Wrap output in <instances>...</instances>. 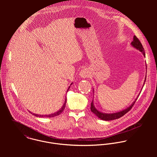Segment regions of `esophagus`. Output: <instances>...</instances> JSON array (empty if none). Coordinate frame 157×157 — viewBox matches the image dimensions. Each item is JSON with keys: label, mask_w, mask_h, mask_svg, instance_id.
<instances>
[{"label": "esophagus", "mask_w": 157, "mask_h": 157, "mask_svg": "<svg viewBox=\"0 0 157 157\" xmlns=\"http://www.w3.org/2000/svg\"><path fill=\"white\" fill-rule=\"evenodd\" d=\"M80 75L81 77H82V78H86V77H89L90 72H89L88 69H87L86 68H84L83 69H82L81 71Z\"/></svg>", "instance_id": "esophagus-1"}]
</instances>
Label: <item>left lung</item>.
I'll list each match as a JSON object with an SVG mask.
<instances>
[{
    "label": "left lung",
    "instance_id": "8db88e82",
    "mask_svg": "<svg viewBox=\"0 0 157 157\" xmlns=\"http://www.w3.org/2000/svg\"><path fill=\"white\" fill-rule=\"evenodd\" d=\"M131 45L135 48H136L137 49H138L139 51H140L141 52H142L143 55L145 56V52H144V49L143 48V46L141 44V43L140 42V41L139 40V39L136 37V36H134V40L131 42ZM146 78H145L144 82H146ZM136 99H135L134 103L129 107H128L127 109H124L122 111L116 112V113H102V112H100V111H97L94 106V103H93V100H92V101L91 102V104H90V110L95 115H96V116L97 117H98L101 120H105V121L115 120V119H117V118H119L121 117L122 116L125 115L127 112H129L132 109V106L134 105L135 103Z\"/></svg>",
    "mask_w": 157,
    "mask_h": 157
}]
</instances>
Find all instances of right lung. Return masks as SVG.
Returning <instances> with one entry per match:
<instances>
[{
  "mask_svg": "<svg viewBox=\"0 0 157 157\" xmlns=\"http://www.w3.org/2000/svg\"><path fill=\"white\" fill-rule=\"evenodd\" d=\"M66 103H67V98L65 99V103H64V105H63V107L62 108V109H60V110H59V111H57V112H56V113H52V114H49V115H38V114H36V113H32L31 112V113H32L33 115H34V116H36V117H55V116H57V115H60L62 112L63 111V110L65 109V106H66Z\"/></svg>",
  "mask_w": 157,
  "mask_h": 157,
  "instance_id": "right-lung-1",
  "label": "right lung"
}]
</instances>
